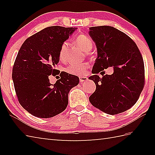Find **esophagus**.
<instances>
[{"label": "esophagus", "instance_id": "esophagus-1", "mask_svg": "<svg viewBox=\"0 0 155 155\" xmlns=\"http://www.w3.org/2000/svg\"><path fill=\"white\" fill-rule=\"evenodd\" d=\"M87 79L88 78L87 77H86V76H82V77H79V80H80L81 83L84 82V81H86Z\"/></svg>", "mask_w": 155, "mask_h": 155}]
</instances>
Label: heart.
<instances>
[{"label": "heart", "instance_id": "b5f03b06", "mask_svg": "<svg viewBox=\"0 0 155 155\" xmlns=\"http://www.w3.org/2000/svg\"><path fill=\"white\" fill-rule=\"evenodd\" d=\"M77 43L78 46L81 47L84 51L89 52L93 46V41L90 37L85 35H78L77 38ZM68 46L67 41H64L61 44L59 49V59L64 61L65 58V52H66ZM89 65L87 63H81V64H71L65 68V71L68 74L72 75H83L85 73L86 70L88 68Z\"/></svg>", "mask_w": 155, "mask_h": 155}]
</instances>
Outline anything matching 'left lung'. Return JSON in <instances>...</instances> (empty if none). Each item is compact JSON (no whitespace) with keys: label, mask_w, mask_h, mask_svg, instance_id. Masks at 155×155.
<instances>
[{"label":"left lung","mask_w":155,"mask_h":155,"mask_svg":"<svg viewBox=\"0 0 155 155\" xmlns=\"http://www.w3.org/2000/svg\"><path fill=\"white\" fill-rule=\"evenodd\" d=\"M90 35L98 51L94 65L96 84L89 98L94 107L110 115L129 109L136 103L145 84L142 55L135 41L127 34L110 26L90 28ZM114 67L112 75L100 78L96 74L109 67Z\"/></svg>","instance_id":"obj_1"}]
</instances>
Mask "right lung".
<instances>
[{
  "label": "right lung",
  "instance_id": "add662e5",
  "mask_svg": "<svg viewBox=\"0 0 155 155\" xmlns=\"http://www.w3.org/2000/svg\"><path fill=\"white\" fill-rule=\"evenodd\" d=\"M74 28L52 26L26 40L18 51L12 70L15 93L23 108L34 116L48 118L66 109L68 93L79 83L78 77L55 69L61 44ZM61 78L52 85L51 75Z\"/></svg>",
  "mask_w": 155,
  "mask_h": 155
}]
</instances>
